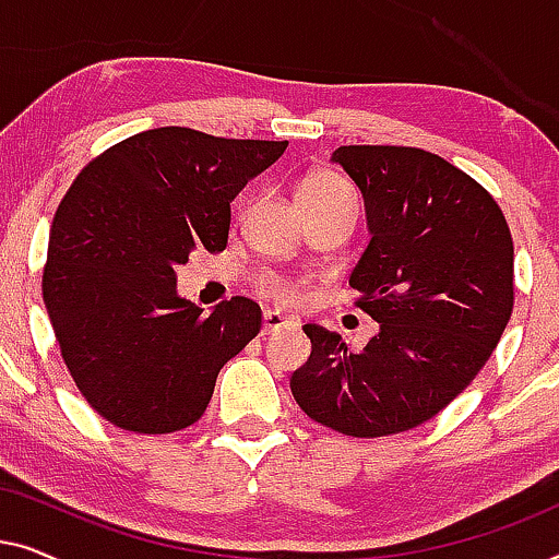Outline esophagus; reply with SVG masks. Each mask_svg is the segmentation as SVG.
Masks as SVG:
<instances>
[{
	"instance_id": "34e87169",
	"label": "esophagus",
	"mask_w": 559,
	"mask_h": 559,
	"mask_svg": "<svg viewBox=\"0 0 559 559\" xmlns=\"http://www.w3.org/2000/svg\"><path fill=\"white\" fill-rule=\"evenodd\" d=\"M293 325V320L282 316L277 310H266L264 312V320H262V335H270V333H277L282 328H289Z\"/></svg>"
}]
</instances>
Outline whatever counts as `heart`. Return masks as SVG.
I'll return each mask as SVG.
<instances>
[{"label":"heart","mask_w":559,"mask_h":559,"mask_svg":"<svg viewBox=\"0 0 559 559\" xmlns=\"http://www.w3.org/2000/svg\"><path fill=\"white\" fill-rule=\"evenodd\" d=\"M354 195V190L343 178L335 173H316L310 175L308 180H302L300 190H297V201H328V198H343ZM266 293L277 297L280 302H297L300 300V287L293 285V282H280L270 280L264 285Z\"/></svg>","instance_id":"obj_1"}]
</instances>
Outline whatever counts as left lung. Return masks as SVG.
Segmentation results:
<instances>
[{
    "instance_id": "left-lung-1",
    "label": "left lung",
    "mask_w": 559,
    "mask_h": 559,
    "mask_svg": "<svg viewBox=\"0 0 559 559\" xmlns=\"http://www.w3.org/2000/svg\"><path fill=\"white\" fill-rule=\"evenodd\" d=\"M331 159L364 195L371 241L348 282L379 333L350 354L305 325L312 350L289 386L316 423L384 438L438 415L493 354L514 308V243L488 190L432 152L348 144Z\"/></svg>"
}]
</instances>
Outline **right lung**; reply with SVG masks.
I'll list each match as a JSON object with an SVG mask.
<instances>
[{
	"label": "right lung",
	"mask_w": 559,
	"mask_h": 559,
	"mask_svg": "<svg viewBox=\"0 0 559 559\" xmlns=\"http://www.w3.org/2000/svg\"><path fill=\"white\" fill-rule=\"evenodd\" d=\"M287 142L159 127L83 167L50 228L43 300L86 402L129 432L165 435L209 407L218 371L262 328L249 297L209 316L178 295L190 251H224L231 201Z\"/></svg>",
	"instance_id": "obj_1"
}]
</instances>
